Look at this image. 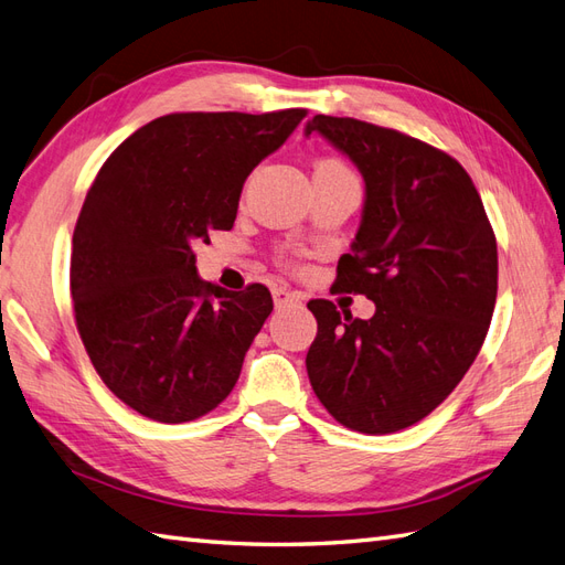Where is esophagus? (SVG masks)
Instances as JSON below:
<instances>
[{
    "label": "esophagus",
    "mask_w": 565,
    "mask_h": 565,
    "mask_svg": "<svg viewBox=\"0 0 565 565\" xmlns=\"http://www.w3.org/2000/svg\"><path fill=\"white\" fill-rule=\"evenodd\" d=\"M273 301H276V309H285V307H292V303H299V295L297 292H289L285 287H276L273 289Z\"/></svg>",
    "instance_id": "obj_1"
}]
</instances>
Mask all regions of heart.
Segmentation results:
<instances>
[{"label": "heart", "mask_w": 565, "mask_h": 565, "mask_svg": "<svg viewBox=\"0 0 565 565\" xmlns=\"http://www.w3.org/2000/svg\"><path fill=\"white\" fill-rule=\"evenodd\" d=\"M316 171H320V173H349L347 166L338 159H320L316 163Z\"/></svg>", "instance_id": "b5f03b06"}]
</instances>
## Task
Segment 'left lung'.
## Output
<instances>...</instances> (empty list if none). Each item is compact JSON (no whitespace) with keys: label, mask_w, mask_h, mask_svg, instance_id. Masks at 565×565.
I'll use <instances>...</instances> for the list:
<instances>
[{"label":"left lung","mask_w":565,"mask_h":565,"mask_svg":"<svg viewBox=\"0 0 565 565\" xmlns=\"http://www.w3.org/2000/svg\"><path fill=\"white\" fill-rule=\"evenodd\" d=\"M311 132L365 180L361 227L334 285L375 301L369 320L309 301L318 323L311 387L349 430H404L447 399L480 352L497 301V237L447 151L356 118L318 114Z\"/></svg>","instance_id":"8db88e82"}]
</instances>
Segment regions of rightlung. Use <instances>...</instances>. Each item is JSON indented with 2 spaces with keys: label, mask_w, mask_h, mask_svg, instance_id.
Here are the masks:
<instances>
[{
  "label": "right lung",
  "mask_w": 565,
  "mask_h": 565,
  "mask_svg": "<svg viewBox=\"0 0 565 565\" xmlns=\"http://www.w3.org/2000/svg\"><path fill=\"white\" fill-rule=\"evenodd\" d=\"M307 109L190 111L120 142L87 190L71 249L75 326L120 402L188 423L233 392L273 311L266 285L231 292L196 276V242L231 231L247 175Z\"/></svg>",
  "instance_id": "add662e5"
}]
</instances>
